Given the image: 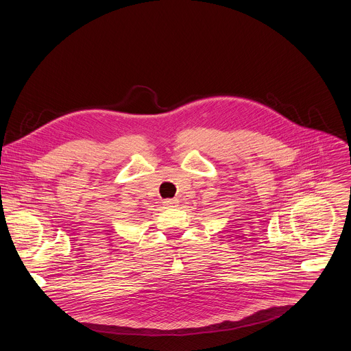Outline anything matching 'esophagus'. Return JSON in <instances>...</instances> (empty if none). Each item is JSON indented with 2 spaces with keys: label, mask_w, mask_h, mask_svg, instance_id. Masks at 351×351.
Segmentation results:
<instances>
[{
  "label": "esophagus",
  "mask_w": 351,
  "mask_h": 351,
  "mask_svg": "<svg viewBox=\"0 0 351 351\" xmlns=\"http://www.w3.org/2000/svg\"><path fill=\"white\" fill-rule=\"evenodd\" d=\"M178 203H179V200H178V199H165V200L162 202V204H164L167 208L176 207V206H178Z\"/></svg>",
  "instance_id": "obj_1"
}]
</instances>
